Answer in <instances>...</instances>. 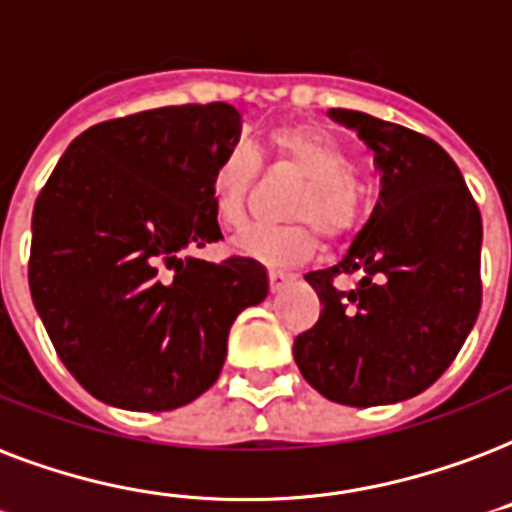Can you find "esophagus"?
<instances>
[{
  "label": "esophagus",
  "mask_w": 512,
  "mask_h": 512,
  "mask_svg": "<svg viewBox=\"0 0 512 512\" xmlns=\"http://www.w3.org/2000/svg\"><path fill=\"white\" fill-rule=\"evenodd\" d=\"M268 279H271V292H282L284 287H287V284L295 279V276H292V273H284V271H276V268H271V271H268Z\"/></svg>",
  "instance_id": "esophagus-1"
}]
</instances>
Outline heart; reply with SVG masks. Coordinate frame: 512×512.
<instances>
[{
  "label": "heart",
  "mask_w": 512,
  "mask_h": 512,
  "mask_svg": "<svg viewBox=\"0 0 512 512\" xmlns=\"http://www.w3.org/2000/svg\"><path fill=\"white\" fill-rule=\"evenodd\" d=\"M271 150L276 161L287 163L306 179V187L295 193L290 204V217L311 220L325 236H341L357 220V169L349 152L333 139L282 128L271 136ZM257 158L247 144H233L222 152L209 179L214 217L222 228H239L247 220V198L255 179ZM233 247L241 255L255 257L268 265H298L314 255L317 236L306 222L287 225H255L236 236Z\"/></svg>",
  "instance_id": "obj_1"
}]
</instances>
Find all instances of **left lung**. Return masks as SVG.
Here are the masks:
<instances>
[{
	"label": "left lung",
	"instance_id": "8db88e82",
	"mask_svg": "<svg viewBox=\"0 0 512 512\" xmlns=\"http://www.w3.org/2000/svg\"><path fill=\"white\" fill-rule=\"evenodd\" d=\"M327 115L373 150L381 195L341 260L306 273L322 314L292 354L333 403H400L446 373L478 319L481 212L438 142L357 109ZM338 272L361 282L335 291Z\"/></svg>",
	"mask_w": 512,
	"mask_h": 512
}]
</instances>
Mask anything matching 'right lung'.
<instances>
[{
    "mask_svg": "<svg viewBox=\"0 0 512 512\" xmlns=\"http://www.w3.org/2000/svg\"><path fill=\"white\" fill-rule=\"evenodd\" d=\"M239 109L161 107L77 136L31 214L29 287L58 357L96 400L174 411L217 381L230 325L263 303L252 257L187 255L220 241L209 179Z\"/></svg>",
    "mask_w": 512,
    "mask_h": 512,
    "instance_id": "add662e5",
    "label": "right lung"
}]
</instances>
